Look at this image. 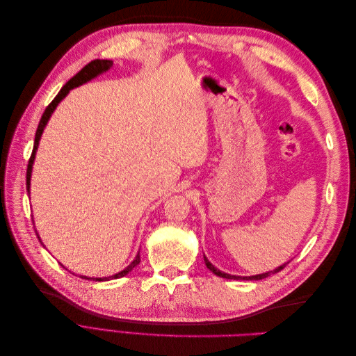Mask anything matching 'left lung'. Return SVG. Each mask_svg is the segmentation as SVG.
Returning a JSON list of instances; mask_svg holds the SVG:
<instances>
[{"instance_id":"8db88e82","label":"left lung","mask_w":356,"mask_h":356,"mask_svg":"<svg viewBox=\"0 0 356 356\" xmlns=\"http://www.w3.org/2000/svg\"><path fill=\"white\" fill-rule=\"evenodd\" d=\"M204 264H207V267L209 268V270H211L212 273H215V275L220 276V277H225V279H241V281H260V279H264V277H267V276H270V275H275V273H277V272H281L282 268H284L288 263H285V264H282V266H279L277 268H275V270H270V272H267V273H261V275H255V276H234V275L224 273V272L218 270V268L215 267L212 263H209V260H208L207 257H204Z\"/></svg>"}]
</instances>
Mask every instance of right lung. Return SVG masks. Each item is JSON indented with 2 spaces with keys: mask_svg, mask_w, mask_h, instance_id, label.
<instances>
[{
  "mask_svg": "<svg viewBox=\"0 0 356 356\" xmlns=\"http://www.w3.org/2000/svg\"><path fill=\"white\" fill-rule=\"evenodd\" d=\"M111 67H113V60H106V59H95V60L89 62L88 65H86L84 68H81L77 74L74 75V77H72L70 81H67V84L63 86V88L59 90V93L56 95V98L49 104L46 111L42 113L41 120H40L38 127H37V132H35L34 148H32V154H31L29 161H28V169H26V190H28V193H29V186H31L32 165H34V160H35V153H37V149H38L40 138H41V135H42V131H44V127H46V124H47V122H49L50 115L53 114V111L56 110L58 104H59L63 98H65V96L70 93L71 89L79 88V86L90 81V80L95 79V77H98L99 74H102V72H105V71H108ZM38 239H40V236H38ZM139 261H141V258H139V254H138V255L135 257V260H134L131 264H129V266L124 268V270L118 272V273H115V275H113V276H108V277H89V276L80 275V277H81V279H88V281H92V279H93V281H98V282H101V281H111V279H117V277L126 276L129 272L134 270V267L138 266ZM72 275H74V273H72Z\"/></svg>",
  "mask_w": 356,
  "mask_h": 356,
  "instance_id": "add662e5",
  "label": "right lung"
}]
</instances>
